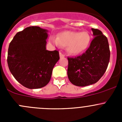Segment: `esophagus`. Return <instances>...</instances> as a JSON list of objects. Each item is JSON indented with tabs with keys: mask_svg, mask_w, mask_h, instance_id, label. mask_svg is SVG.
Wrapping results in <instances>:
<instances>
[{
	"mask_svg": "<svg viewBox=\"0 0 122 122\" xmlns=\"http://www.w3.org/2000/svg\"><path fill=\"white\" fill-rule=\"evenodd\" d=\"M60 58H62V57H64L65 55H64V54H62L61 51H60Z\"/></svg>",
	"mask_w": 122,
	"mask_h": 122,
	"instance_id": "esophagus-1",
	"label": "esophagus"
}]
</instances>
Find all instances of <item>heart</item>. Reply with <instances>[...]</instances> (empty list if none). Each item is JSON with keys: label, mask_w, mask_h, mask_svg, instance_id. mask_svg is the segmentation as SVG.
<instances>
[{"label": "heart", "mask_w": 122, "mask_h": 122, "mask_svg": "<svg viewBox=\"0 0 122 122\" xmlns=\"http://www.w3.org/2000/svg\"><path fill=\"white\" fill-rule=\"evenodd\" d=\"M56 46L66 48L68 53L71 55H79L84 52L91 42L90 35L87 31H64L58 34L57 38L51 36L49 39Z\"/></svg>", "instance_id": "b5f03b06"}]
</instances>
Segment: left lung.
Returning a JSON list of instances; mask_svg holds the SVG:
<instances>
[{
  "mask_svg": "<svg viewBox=\"0 0 122 122\" xmlns=\"http://www.w3.org/2000/svg\"><path fill=\"white\" fill-rule=\"evenodd\" d=\"M92 30L94 38L86 52L77 57H68V77L76 86L84 87L97 83L106 71L110 60L107 38L99 29Z\"/></svg>",
  "mask_w": 122,
  "mask_h": 122,
  "instance_id": "8db88e82",
  "label": "left lung"
}]
</instances>
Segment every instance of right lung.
Listing matches in <instances>:
<instances>
[{"mask_svg":"<svg viewBox=\"0 0 122 122\" xmlns=\"http://www.w3.org/2000/svg\"><path fill=\"white\" fill-rule=\"evenodd\" d=\"M47 32L39 26L28 27L17 33L9 46L7 61L10 71L28 88L46 86L60 59L58 51L46 50Z\"/></svg>","mask_w":122,"mask_h":122,"instance_id":"obj_1","label":"right lung"}]
</instances>
